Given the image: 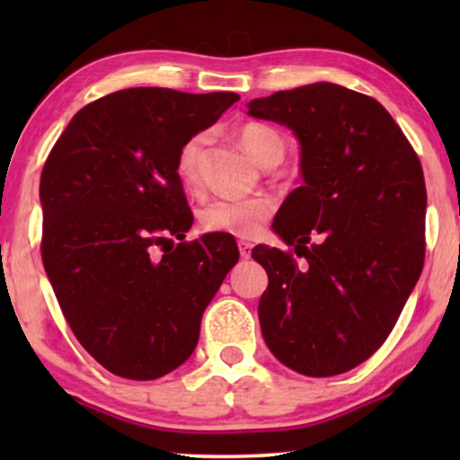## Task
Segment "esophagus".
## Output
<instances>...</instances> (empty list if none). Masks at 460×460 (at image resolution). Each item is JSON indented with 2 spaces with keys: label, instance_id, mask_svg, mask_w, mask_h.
Segmentation results:
<instances>
[{
  "label": "esophagus",
  "instance_id": "34e87169",
  "mask_svg": "<svg viewBox=\"0 0 460 460\" xmlns=\"http://www.w3.org/2000/svg\"><path fill=\"white\" fill-rule=\"evenodd\" d=\"M251 249H253V244H251V243H247V241H238V251H241L243 260H249V257H251Z\"/></svg>",
  "mask_w": 460,
  "mask_h": 460
}]
</instances>
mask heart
<instances>
[{"label": "heart", "mask_w": 460, "mask_h": 460, "mask_svg": "<svg viewBox=\"0 0 460 460\" xmlns=\"http://www.w3.org/2000/svg\"><path fill=\"white\" fill-rule=\"evenodd\" d=\"M238 142H241L244 153L260 165L285 156V140L279 131L268 128V125H244L238 134ZM205 144V134H194L178 150L175 172L186 186H194L199 181V161ZM272 211L274 200L263 197V194H257V197H219L209 200L200 209V226L207 232H222V234L247 238L260 232L261 226L272 216Z\"/></svg>", "instance_id": "1"}]
</instances>
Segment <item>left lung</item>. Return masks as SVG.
I'll list each match as a JSON object with an SVG mask.
<instances>
[{
	"instance_id": "obj_1",
	"label": "left lung",
	"mask_w": 460,
	"mask_h": 460,
	"mask_svg": "<svg viewBox=\"0 0 460 460\" xmlns=\"http://www.w3.org/2000/svg\"><path fill=\"white\" fill-rule=\"evenodd\" d=\"M287 125L301 146L304 186L272 228L295 255L257 244L268 272L263 341L305 376L348 373L381 348L425 260V178L417 153L375 98L310 84L247 104Z\"/></svg>"
}]
</instances>
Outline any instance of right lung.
<instances>
[{
    "label": "right lung",
    "mask_w": 460,
    "mask_h": 460,
    "mask_svg": "<svg viewBox=\"0 0 460 460\" xmlns=\"http://www.w3.org/2000/svg\"><path fill=\"white\" fill-rule=\"evenodd\" d=\"M236 100L167 87L109 93L71 119L43 165V268L75 337L112 375L153 381L184 364L238 261L222 232L184 241L192 213L175 172L181 144Z\"/></svg>",
    "instance_id": "right-lung-1"
}]
</instances>
